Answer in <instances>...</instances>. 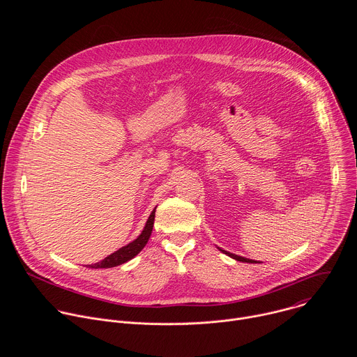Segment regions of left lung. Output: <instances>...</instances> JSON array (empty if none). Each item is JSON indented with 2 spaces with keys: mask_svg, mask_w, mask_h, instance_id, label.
Instances as JSON below:
<instances>
[{
  "mask_svg": "<svg viewBox=\"0 0 357 357\" xmlns=\"http://www.w3.org/2000/svg\"><path fill=\"white\" fill-rule=\"evenodd\" d=\"M222 252H225L226 256H229V257H231V259H234V260H237V261H241V263H250V264H256V263H261V261H256V260H250V259H245V257H241V256H237V254H233V252H230V251H226V250H223V248H220V247H218Z\"/></svg>",
  "mask_w": 357,
  "mask_h": 357,
  "instance_id": "8db88e82",
  "label": "left lung"
}]
</instances>
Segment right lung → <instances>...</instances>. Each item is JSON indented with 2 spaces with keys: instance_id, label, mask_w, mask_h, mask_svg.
Returning a JSON list of instances; mask_svg holds the SVG:
<instances>
[{
  "instance_id": "add662e5",
  "label": "right lung",
  "mask_w": 357,
  "mask_h": 357,
  "mask_svg": "<svg viewBox=\"0 0 357 357\" xmlns=\"http://www.w3.org/2000/svg\"><path fill=\"white\" fill-rule=\"evenodd\" d=\"M155 209L151 212V215H149V218H148V220H146L141 234L135 240H132L127 245H123L121 248H119L117 251L110 254V256H107L105 260H101L100 263L89 266V268H112V267H117V266L124 264V263L130 261L131 259H134L137 254L145 247V244L149 240V236L152 233V227H154Z\"/></svg>"
}]
</instances>
